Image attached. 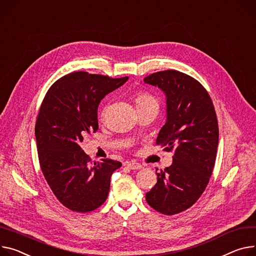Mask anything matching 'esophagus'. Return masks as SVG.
Listing matches in <instances>:
<instances>
[{
    "instance_id": "esophagus-1",
    "label": "esophagus",
    "mask_w": 256,
    "mask_h": 256,
    "mask_svg": "<svg viewBox=\"0 0 256 256\" xmlns=\"http://www.w3.org/2000/svg\"><path fill=\"white\" fill-rule=\"evenodd\" d=\"M128 168L130 169H133V170H138V169H142V166L140 164V163H136V162H129V163H126L125 164Z\"/></svg>"
}]
</instances>
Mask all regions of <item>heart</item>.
Masks as SVG:
<instances>
[{
  "mask_svg": "<svg viewBox=\"0 0 256 256\" xmlns=\"http://www.w3.org/2000/svg\"><path fill=\"white\" fill-rule=\"evenodd\" d=\"M134 100H135V104H136L137 108L150 106V104L158 106V100H156L152 95H150V93H146V92H137L135 94Z\"/></svg>",
  "mask_w": 256,
  "mask_h": 256,
  "instance_id": "obj_1",
  "label": "heart"
}]
</instances>
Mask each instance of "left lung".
<instances>
[{
  "label": "left lung",
  "instance_id": "8db88e82",
  "mask_svg": "<svg viewBox=\"0 0 256 256\" xmlns=\"http://www.w3.org/2000/svg\"><path fill=\"white\" fill-rule=\"evenodd\" d=\"M144 81L166 94L167 121L156 144L174 152L172 165L156 173L146 200L156 211L174 215L198 201L209 182L218 146V116L207 90L186 74L167 70Z\"/></svg>",
  "mask_w": 256,
  "mask_h": 256
}]
</instances>
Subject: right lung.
<instances>
[{"mask_svg": "<svg viewBox=\"0 0 256 256\" xmlns=\"http://www.w3.org/2000/svg\"><path fill=\"white\" fill-rule=\"evenodd\" d=\"M128 78L70 72L49 88L38 110L34 127L38 162L57 200L72 211L86 213L102 206L112 172L122 166L112 159L91 162L80 142L84 134L97 131L102 98Z\"/></svg>", "mask_w": 256, "mask_h": 256, "instance_id": "right-lung-1", "label": "right lung"}]
</instances>
